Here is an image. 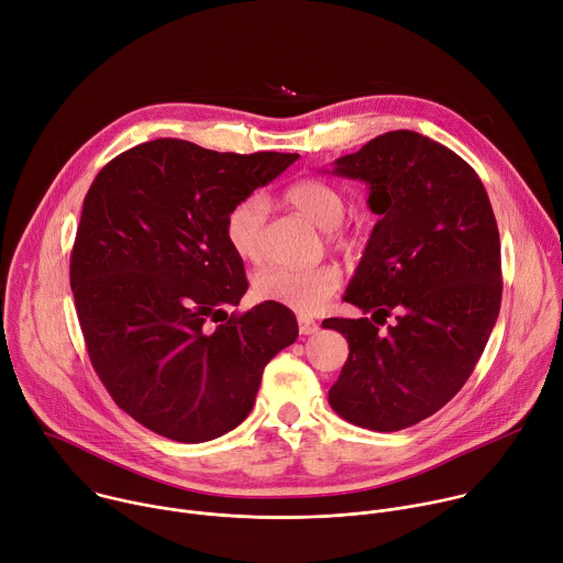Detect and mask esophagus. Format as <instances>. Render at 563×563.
Listing matches in <instances>:
<instances>
[{
    "mask_svg": "<svg viewBox=\"0 0 563 563\" xmlns=\"http://www.w3.org/2000/svg\"><path fill=\"white\" fill-rule=\"evenodd\" d=\"M297 324H299V333H301V335H313V333L320 331V324H318L316 320L306 318V316H299V318H297Z\"/></svg>",
    "mask_w": 563,
    "mask_h": 563,
    "instance_id": "34e87169",
    "label": "esophagus"
}]
</instances>
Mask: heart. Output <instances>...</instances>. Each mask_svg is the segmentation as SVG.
<instances>
[{
    "instance_id": "b5f03b06",
    "label": "heart",
    "mask_w": 563,
    "mask_h": 563,
    "mask_svg": "<svg viewBox=\"0 0 563 563\" xmlns=\"http://www.w3.org/2000/svg\"><path fill=\"white\" fill-rule=\"evenodd\" d=\"M284 197L288 206L301 212L308 221L327 230L331 245L340 250H355L362 245L360 234L342 225L346 214V199L335 185L322 178H301L288 187ZM264 219L266 201L260 195H250L236 201L223 219L225 241L234 250V255L243 262L255 264L262 260ZM340 284L342 275L331 264L313 268L273 266L255 275L253 292L257 299L286 306L299 316H316L318 310L327 306Z\"/></svg>"
}]
</instances>
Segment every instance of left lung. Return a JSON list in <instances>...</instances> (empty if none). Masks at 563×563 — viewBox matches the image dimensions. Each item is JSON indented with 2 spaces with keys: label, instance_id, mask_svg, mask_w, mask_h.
Returning <instances> with one entry per match:
<instances>
[{
  "label": "left lung",
  "instance_id": "obj_1",
  "mask_svg": "<svg viewBox=\"0 0 563 563\" xmlns=\"http://www.w3.org/2000/svg\"><path fill=\"white\" fill-rule=\"evenodd\" d=\"M333 174L364 180L380 219L344 292L371 320L322 324L349 342L329 402L357 427L398 431L445 407L487 344L504 292L496 219L478 174L409 130L338 158Z\"/></svg>",
  "mask_w": 563,
  "mask_h": 563
}]
</instances>
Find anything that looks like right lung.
<instances>
[{
  "instance_id": "add662e5",
  "label": "right lung",
  "mask_w": 563,
  "mask_h": 563,
  "mask_svg": "<svg viewBox=\"0 0 563 563\" xmlns=\"http://www.w3.org/2000/svg\"><path fill=\"white\" fill-rule=\"evenodd\" d=\"M299 154H219L158 139L109 161L85 197L71 290L89 360L113 402L178 443L234 429L264 366L297 340L286 306L230 316L247 290L228 210ZM221 319L223 325L211 327Z\"/></svg>"
}]
</instances>
